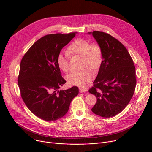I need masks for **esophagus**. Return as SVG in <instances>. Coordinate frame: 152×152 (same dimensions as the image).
<instances>
[{
	"mask_svg": "<svg viewBox=\"0 0 152 152\" xmlns=\"http://www.w3.org/2000/svg\"><path fill=\"white\" fill-rule=\"evenodd\" d=\"M79 92H87V89L82 88V87L79 88Z\"/></svg>",
	"mask_w": 152,
	"mask_h": 152,
	"instance_id": "1",
	"label": "esophagus"
}]
</instances>
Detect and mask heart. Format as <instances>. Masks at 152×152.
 Returning a JSON list of instances; mask_svg holds the SVG:
<instances>
[{
    "label": "heart",
    "mask_w": 152,
    "mask_h": 152,
    "mask_svg": "<svg viewBox=\"0 0 152 152\" xmlns=\"http://www.w3.org/2000/svg\"><path fill=\"white\" fill-rule=\"evenodd\" d=\"M82 56L81 68L97 69L102 61V52L100 47L96 44H91L89 41L83 38H78L72 42L67 48V52H60L57 58L59 68L65 73L69 71V55ZM92 72L87 68L72 72L66 76V80L71 86H84L91 81Z\"/></svg>",
    "instance_id": "obj_1"
}]
</instances>
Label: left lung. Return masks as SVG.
I'll list each match as a JSON object with an SVG mask.
<instances>
[{"instance_id": "8db88e82", "label": "left lung", "mask_w": 152, "mask_h": 152, "mask_svg": "<svg viewBox=\"0 0 152 152\" xmlns=\"http://www.w3.org/2000/svg\"><path fill=\"white\" fill-rule=\"evenodd\" d=\"M92 34L101 48L102 61L94 86L89 92L97 102L92 112L103 118L119 113L132 99L136 86L135 68L126 48L118 40L104 32Z\"/></svg>"}]
</instances>
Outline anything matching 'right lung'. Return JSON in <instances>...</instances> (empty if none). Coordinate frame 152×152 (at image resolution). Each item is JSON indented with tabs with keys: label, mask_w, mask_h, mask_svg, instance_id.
Wrapping results in <instances>:
<instances>
[{
	"label": "right lung",
	"mask_w": 152,
	"mask_h": 152,
	"mask_svg": "<svg viewBox=\"0 0 152 152\" xmlns=\"http://www.w3.org/2000/svg\"><path fill=\"white\" fill-rule=\"evenodd\" d=\"M76 33L46 35L34 43L21 61L18 84L21 98L31 112L43 120L53 121L65 116L79 93L76 86L60 90L66 81L57 62L61 50Z\"/></svg>",
	"instance_id": "obj_1"
}]
</instances>
